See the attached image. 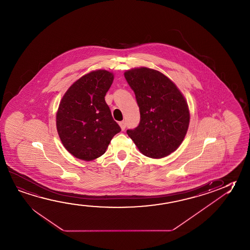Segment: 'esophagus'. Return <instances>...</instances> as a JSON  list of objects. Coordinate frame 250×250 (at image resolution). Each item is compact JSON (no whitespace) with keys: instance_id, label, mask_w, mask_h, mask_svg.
<instances>
[{"instance_id":"obj_1","label":"esophagus","mask_w":250,"mask_h":250,"mask_svg":"<svg viewBox=\"0 0 250 250\" xmlns=\"http://www.w3.org/2000/svg\"><path fill=\"white\" fill-rule=\"evenodd\" d=\"M119 125L121 127V129H122V131H124L125 129V126H126V124H125V121H120L119 122Z\"/></svg>"}]
</instances>
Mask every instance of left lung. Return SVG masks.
I'll list each match as a JSON object with an SVG mask.
<instances>
[{"label":"left lung","mask_w":250,"mask_h":250,"mask_svg":"<svg viewBox=\"0 0 250 250\" xmlns=\"http://www.w3.org/2000/svg\"><path fill=\"white\" fill-rule=\"evenodd\" d=\"M125 78L140 111L139 125L127 130V134L146 157L165 158L177 150L188 131L189 111L185 97L157 70H128Z\"/></svg>","instance_id":"obj_1"}]
</instances>
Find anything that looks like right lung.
<instances>
[{
    "label": "right lung",
    "instance_id": "obj_1",
    "mask_svg": "<svg viewBox=\"0 0 250 250\" xmlns=\"http://www.w3.org/2000/svg\"><path fill=\"white\" fill-rule=\"evenodd\" d=\"M112 81L110 72L93 71L74 82L62 98L56 115L58 134L75 158L91 161L102 156L121 131L104 100Z\"/></svg>",
    "mask_w": 250,
    "mask_h": 250
}]
</instances>
